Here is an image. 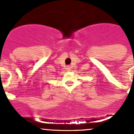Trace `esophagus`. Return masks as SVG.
<instances>
[{"label": "esophagus", "mask_w": 134, "mask_h": 134, "mask_svg": "<svg viewBox=\"0 0 134 134\" xmlns=\"http://www.w3.org/2000/svg\"><path fill=\"white\" fill-rule=\"evenodd\" d=\"M66 69H67V71H70L71 70V67H70V66H67V68H66Z\"/></svg>", "instance_id": "1"}]
</instances>
